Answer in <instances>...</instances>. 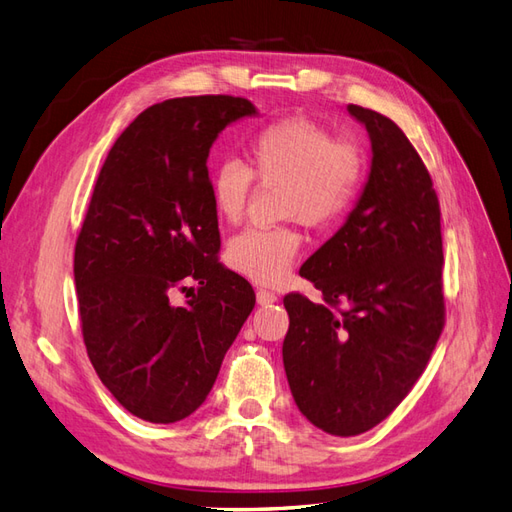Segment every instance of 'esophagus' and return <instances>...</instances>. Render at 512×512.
I'll list each match as a JSON object with an SVG mask.
<instances>
[{
	"mask_svg": "<svg viewBox=\"0 0 512 512\" xmlns=\"http://www.w3.org/2000/svg\"><path fill=\"white\" fill-rule=\"evenodd\" d=\"M277 301V294L275 292H270V290H257V303L259 305H270V303H275Z\"/></svg>",
	"mask_w": 512,
	"mask_h": 512,
	"instance_id": "1",
	"label": "esophagus"
}]
</instances>
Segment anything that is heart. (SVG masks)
I'll return each instance as SVG.
<instances>
[{
	"label": "heart",
	"mask_w": 512,
	"mask_h": 512,
	"mask_svg": "<svg viewBox=\"0 0 512 512\" xmlns=\"http://www.w3.org/2000/svg\"><path fill=\"white\" fill-rule=\"evenodd\" d=\"M366 176V152L358 139L336 137L331 128L307 117H285L248 139V165L220 161L211 172L209 192L218 216H244L253 178L283 187L281 216L307 227L338 222L358 198ZM301 251V233L292 227L246 229L227 246L229 266L255 283L275 285Z\"/></svg>",
	"instance_id": "1"
}]
</instances>
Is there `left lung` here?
I'll return each mask as SVG.
<instances>
[{"mask_svg": "<svg viewBox=\"0 0 512 512\" xmlns=\"http://www.w3.org/2000/svg\"><path fill=\"white\" fill-rule=\"evenodd\" d=\"M371 135L368 183L301 266L323 294H285L283 366L296 406L334 436L382 423L423 375L445 327L441 205L423 159L386 115L349 104Z\"/></svg>", "mask_w": 512, "mask_h": 512, "instance_id": "left-lung-1", "label": "left lung"}]
</instances>
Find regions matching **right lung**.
I'll use <instances>...</instances> for the list:
<instances>
[{
	"label": "right lung",
	"mask_w": 512,
	"mask_h": 512,
	"mask_svg": "<svg viewBox=\"0 0 512 512\" xmlns=\"http://www.w3.org/2000/svg\"><path fill=\"white\" fill-rule=\"evenodd\" d=\"M255 115L235 95L172 98L139 113L95 181L76 240L80 327L102 384L135 417H189L255 307L222 264L207 157L220 130ZM194 282L197 290L187 289ZM187 291L185 306L171 305Z\"/></svg>",
	"instance_id": "1"
}]
</instances>
